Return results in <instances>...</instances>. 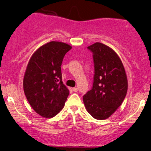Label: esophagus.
I'll return each instance as SVG.
<instances>
[{
    "instance_id": "obj_1",
    "label": "esophagus",
    "mask_w": 151,
    "mask_h": 151,
    "mask_svg": "<svg viewBox=\"0 0 151 151\" xmlns=\"http://www.w3.org/2000/svg\"><path fill=\"white\" fill-rule=\"evenodd\" d=\"M72 90H73L74 92H77V91H78V88H75V87L73 88Z\"/></svg>"
}]
</instances>
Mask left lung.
<instances>
[{
  "label": "left lung",
  "instance_id": "left-lung-1",
  "mask_svg": "<svg viewBox=\"0 0 151 151\" xmlns=\"http://www.w3.org/2000/svg\"><path fill=\"white\" fill-rule=\"evenodd\" d=\"M93 53V86L83 96L87 111L95 119L104 120L121 106L126 96L127 79L121 60L113 49L96 42L87 47Z\"/></svg>",
  "mask_w": 151,
  "mask_h": 151
}]
</instances>
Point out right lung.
Here are the masks:
<instances>
[{
    "instance_id": "obj_1",
    "label": "right lung",
    "mask_w": 151,
    "mask_h": 151,
    "mask_svg": "<svg viewBox=\"0 0 151 151\" xmlns=\"http://www.w3.org/2000/svg\"><path fill=\"white\" fill-rule=\"evenodd\" d=\"M71 46L52 41L40 47L30 58L24 78L26 98L36 113L52 118L61 111L69 95L62 81L61 66Z\"/></svg>"
}]
</instances>
